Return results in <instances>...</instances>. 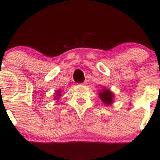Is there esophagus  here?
I'll return each instance as SVG.
<instances>
[{
  "label": "esophagus",
  "instance_id": "1",
  "mask_svg": "<svg viewBox=\"0 0 160 160\" xmlns=\"http://www.w3.org/2000/svg\"><path fill=\"white\" fill-rule=\"evenodd\" d=\"M82 84H83V85H85V84H87V83H86V82H84V83H82Z\"/></svg>",
  "mask_w": 160,
  "mask_h": 160
}]
</instances>
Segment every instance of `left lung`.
<instances>
[{"instance_id": "obj_1", "label": "left lung", "mask_w": 160, "mask_h": 160, "mask_svg": "<svg viewBox=\"0 0 160 160\" xmlns=\"http://www.w3.org/2000/svg\"><path fill=\"white\" fill-rule=\"evenodd\" d=\"M99 97L102 99V102L105 104L107 105H111L113 102V97H114V94H112L110 90L108 89H102V91H100L99 93Z\"/></svg>"}]
</instances>
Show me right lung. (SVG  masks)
Segmentation results:
<instances>
[{"instance_id":"1","label":"right lung","mask_w":160,"mask_h":160,"mask_svg":"<svg viewBox=\"0 0 160 160\" xmlns=\"http://www.w3.org/2000/svg\"><path fill=\"white\" fill-rule=\"evenodd\" d=\"M60 92H61V91H57V94H56V96H55V98H57V99H58V98L60 97V95H61V94H60Z\"/></svg>"}]
</instances>
